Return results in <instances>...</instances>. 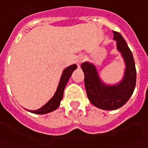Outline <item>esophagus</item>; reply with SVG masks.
Instances as JSON below:
<instances>
[{
	"label": "esophagus",
	"mask_w": 148,
	"mask_h": 148,
	"mask_svg": "<svg viewBox=\"0 0 148 148\" xmlns=\"http://www.w3.org/2000/svg\"><path fill=\"white\" fill-rule=\"evenodd\" d=\"M84 61V57L82 55H80V56H78L77 58H76V64L77 65V66L79 67L80 66V65Z\"/></svg>",
	"instance_id": "34e87169"
}]
</instances>
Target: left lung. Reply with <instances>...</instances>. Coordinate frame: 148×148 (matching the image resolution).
<instances>
[{"instance_id": "1", "label": "left lung", "mask_w": 148, "mask_h": 148, "mask_svg": "<svg viewBox=\"0 0 148 148\" xmlns=\"http://www.w3.org/2000/svg\"><path fill=\"white\" fill-rule=\"evenodd\" d=\"M118 51L125 62L126 69L124 77L116 86H106L100 80L95 66L89 62H83L81 67L85 74V86L87 97L93 106L105 110H115L127 102L136 87V70L133 55L127 42L121 34L113 31Z\"/></svg>"}]
</instances>
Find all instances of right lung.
Here are the masks:
<instances>
[{"instance_id":"1","label":"right lung","mask_w":148,"mask_h":148,"mask_svg":"<svg viewBox=\"0 0 148 148\" xmlns=\"http://www.w3.org/2000/svg\"><path fill=\"white\" fill-rule=\"evenodd\" d=\"M76 69H77V66L75 64L66 68L62 72L61 79H60V82H59V84H58V86L53 97L48 102L42 106V108L37 109V110H35V111H30L31 112H33V113H36V114H46V113L51 112L54 111V110L57 109L60 105L62 99L65 86L67 84L68 80L71 77L73 71L74 70H76Z\"/></svg>"}]
</instances>
